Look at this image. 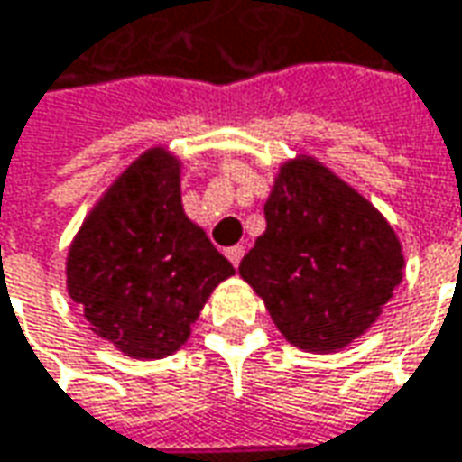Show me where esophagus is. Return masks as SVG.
Wrapping results in <instances>:
<instances>
[{
	"label": "esophagus",
	"mask_w": 462,
	"mask_h": 462,
	"mask_svg": "<svg viewBox=\"0 0 462 462\" xmlns=\"http://www.w3.org/2000/svg\"><path fill=\"white\" fill-rule=\"evenodd\" d=\"M243 255H245V247L243 245H232L227 247V258H230V263L237 268L240 265V261H243Z\"/></svg>",
	"instance_id": "esophagus-1"
}]
</instances>
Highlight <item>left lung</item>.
<instances>
[{
	"label": "left lung",
	"instance_id": "1",
	"mask_svg": "<svg viewBox=\"0 0 462 462\" xmlns=\"http://www.w3.org/2000/svg\"><path fill=\"white\" fill-rule=\"evenodd\" d=\"M265 232L237 273L299 350L337 353L365 335L404 279L389 219L310 152L279 166Z\"/></svg>",
	"mask_w": 462,
	"mask_h": 462
}]
</instances>
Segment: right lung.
Listing matches in <instances>:
<instances>
[{"label":"right lung","instance_id":"right-lung-1","mask_svg":"<svg viewBox=\"0 0 462 462\" xmlns=\"http://www.w3.org/2000/svg\"><path fill=\"white\" fill-rule=\"evenodd\" d=\"M183 161L168 145L140 152L73 235L66 289L88 329L135 360L173 356L232 263L181 204Z\"/></svg>","mask_w":462,"mask_h":462}]
</instances>
